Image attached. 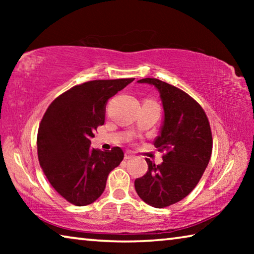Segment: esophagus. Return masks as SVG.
Here are the masks:
<instances>
[{
  "label": "esophagus",
  "instance_id": "1",
  "mask_svg": "<svg viewBox=\"0 0 254 254\" xmlns=\"http://www.w3.org/2000/svg\"><path fill=\"white\" fill-rule=\"evenodd\" d=\"M133 157V154L132 153H130V152H126V154H124V160H128V159H132Z\"/></svg>",
  "mask_w": 254,
  "mask_h": 254
}]
</instances>
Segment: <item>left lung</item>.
Segmentation results:
<instances>
[{
	"instance_id": "8db88e82",
	"label": "left lung",
	"mask_w": 254,
	"mask_h": 254,
	"mask_svg": "<svg viewBox=\"0 0 254 254\" xmlns=\"http://www.w3.org/2000/svg\"><path fill=\"white\" fill-rule=\"evenodd\" d=\"M137 83L151 84L160 93L165 120L154 147L165 154L161 165L145 159L148 171L134 187L145 203L163 208L184 199L198 184L212 156V131L203 107L187 93L157 78Z\"/></svg>"
}]
</instances>
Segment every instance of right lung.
I'll return each instance as SVG.
<instances>
[{"instance_id": "add662e5", "label": "right lung", "mask_w": 254, "mask_h": 254, "mask_svg": "<svg viewBox=\"0 0 254 254\" xmlns=\"http://www.w3.org/2000/svg\"><path fill=\"white\" fill-rule=\"evenodd\" d=\"M134 78L100 79L76 85L48 106L37 136L38 159L58 194L76 206L92 204L104 191L107 176L123 160L121 148H91L104 124L107 101Z\"/></svg>"}]
</instances>
